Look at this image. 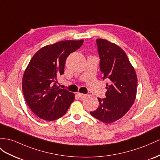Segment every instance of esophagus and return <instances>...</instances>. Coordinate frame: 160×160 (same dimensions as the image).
<instances>
[{
    "label": "esophagus",
    "mask_w": 160,
    "mask_h": 160,
    "mask_svg": "<svg viewBox=\"0 0 160 160\" xmlns=\"http://www.w3.org/2000/svg\"><path fill=\"white\" fill-rule=\"evenodd\" d=\"M78 95L80 96V98H82V99H83V98H86L87 97V94H83V93H78Z\"/></svg>",
    "instance_id": "esophagus-1"
}]
</instances>
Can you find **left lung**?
<instances>
[{
	"label": "left lung",
	"instance_id": "8db88e82",
	"mask_svg": "<svg viewBox=\"0 0 160 160\" xmlns=\"http://www.w3.org/2000/svg\"><path fill=\"white\" fill-rule=\"evenodd\" d=\"M100 59L101 78L108 80L105 98H98V108L91 115L106 124L124 116L134 103L137 95V77L125 52L109 41L96 40Z\"/></svg>",
	"mask_w": 160,
	"mask_h": 160
}]
</instances>
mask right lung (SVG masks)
Instances as JSON below:
<instances>
[{
	"label": "right lung",
	"instance_id": "obj_1",
	"mask_svg": "<svg viewBox=\"0 0 160 160\" xmlns=\"http://www.w3.org/2000/svg\"><path fill=\"white\" fill-rule=\"evenodd\" d=\"M84 42L64 40L40 48L32 57L23 76L22 90L26 103L41 119L53 121L66 113L74 95L57 86L64 73L65 61Z\"/></svg>",
	"mask_w": 160,
	"mask_h": 160
}]
</instances>
